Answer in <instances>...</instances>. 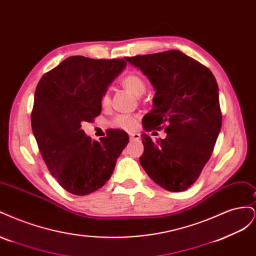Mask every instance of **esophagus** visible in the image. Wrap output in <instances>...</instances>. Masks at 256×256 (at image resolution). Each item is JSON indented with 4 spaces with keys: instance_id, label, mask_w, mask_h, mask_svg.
<instances>
[{
    "instance_id": "esophagus-1",
    "label": "esophagus",
    "mask_w": 256,
    "mask_h": 256,
    "mask_svg": "<svg viewBox=\"0 0 256 256\" xmlns=\"http://www.w3.org/2000/svg\"><path fill=\"white\" fill-rule=\"evenodd\" d=\"M129 138H130V140H132V141H138V140H140V138H141V134H136V132L129 134Z\"/></svg>"
}]
</instances>
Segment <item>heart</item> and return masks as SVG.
<instances>
[{
    "label": "heart",
    "mask_w": 256,
    "mask_h": 256,
    "mask_svg": "<svg viewBox=\"0 0 256 256\" xmlns=\"http://www.w3.org/2000/svg\"><path fill=\"white\" fill-rule=\"evenodd\" d=\"M120 83L124 88H126L128 90L132 92L136 96H141L144 94L146 90V82L144 80L141 74L138 72H129L125 76H122L120 79ZM110 95L108 92H104V94L100 96V104L104 108L110 106ZM136 116L131 114H118L116 115L112 124L114 126L125 129V130H132L136 126Z\"/></svg>",
    "instance_id": "b5f03b06"
}]
</instances>
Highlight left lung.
Segmentation results:
<instances>
[{
  "label": "left lung",
  "mask_w": 256,
  "mask_h": 256,
  "mask_svg": "<svg viewBox=\"0 0 256 256\" xmlns=\"http://www.w3.org/2000/svg\"><path fill=\"white\" fill-rule=\"evenodd\" d=\"M148 78L156 94L146 131L164 128V140L143 134L140 164L160 187L187 190L210 158L222 126L219 88L212 72L184 53L168 50L125 58Z\"/></svg>",
  "instance_id": "1"
}]
</instances>
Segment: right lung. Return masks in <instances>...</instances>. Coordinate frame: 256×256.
Masks as SVG:
<instances>
[{"mask_svg": "<svg viewBox=\"0 0 256 256\" xmlns=\"http://www.w3.org/2000/svg\"><path fill=\"white\" fill-rule=\"evenodd\" d=\"M126 65L124 58L70 56L37 84L30 114L33 134L50 173L72 194L86 196L102 188L129 142L120 129L92 141L81 128L102 112L100 96Z\"/></svg>", "mask_w": 256, "mask_h": 256, "instance_id": "right-lung-1", "label": "right lung"}]
</instances>
